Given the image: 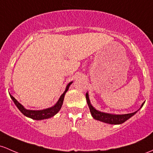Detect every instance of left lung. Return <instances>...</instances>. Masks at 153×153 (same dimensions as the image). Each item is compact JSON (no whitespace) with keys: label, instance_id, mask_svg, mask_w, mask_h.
<instances>
[{"label":"left lung","instance_id":"obj_1","mask_svg":"<svg viewBox=\"0 0 153 153\" xmlns=\"http://www.w3.org/2000/svg\"><path fill=\"white\" fill-rule=\"evenodd\" d=\"M85 98H86L87 103H88V107H89L90 112L91 113V115L96 120H100V121L105 122V123H110V124H121L124 123L126 120H127L128 119L130 118L131 117L133 116L134 114L136 113L137 111L132 112V113H128V114H125V115H112V114H108V113H105V112H101L98 110H96L95 108H94L93 106L90 104L89 99H88V95L86 93L85 94ZM145 103V102H144ZM144 103L142 104V107L144 105Z\"/></svg>","mask_w":153,"mask_h":153}]
</instances>
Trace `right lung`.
<instances>
[{"instance_id": "1", "label": "right lung", "mask_w": 153, "mask_h": 153, "mask_svg": "<svg viewBox=\"0 0 153 153\" xmlns=\"http://www.w3.org/2000/svg\"><path fill=\"white\" fill-rule=\"evenodd\" d=\"M72 83H73V82H70V83H68V85H67L66 89H65V92H64L61 95L59 100H58L57 103H56L53 107L46 109V110H26V109H25V107L19 103V102L16 101V99H15L13 96L10 95V97H11V98L12 99L13 102H14V104L16 105V106L17 107V108L20 110V112H21L23 115H25V116L29 117L30 118L34 119V120H43V119H47V118H49V117H53V115H56V114L59 111V110L62 107V105L64 97H65V93L68 91L69 86H70Z\"/></svg>"}]
</instances>
